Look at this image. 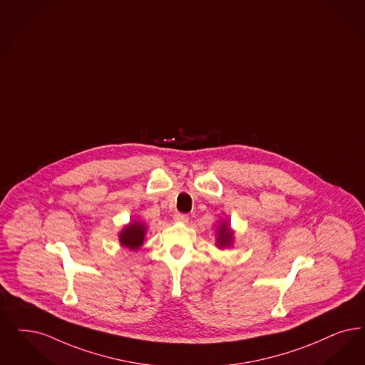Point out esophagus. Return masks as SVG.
Masks as SVG:
<instances>
[{
	"label": "esophagus",
	"mask_w": 365,
	"mask_h": 365,
	"mask_svg": "<svg viewBox=\"0 0 365 365\" xmlns=\"http://www.w3.org/2000/svg\"><path fill=\"white\" fill-rule=\"evenodd\" d=\"M174 220L176 222H187L189 216L185 215V213H176V215H174Z\"/></svg>",
	"instance_id": "1"
}]
</instances>
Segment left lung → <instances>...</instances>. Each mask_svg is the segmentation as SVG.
Masks as SVG:
<instances>
[{"label": "left lung", "instance_id": "left-lung-1", "mask_svg": "<svg viewBox=\"0 0 365 365\" xmlns=\"http://www.w3.org/2000/svg\"><path fill=\"white\" fill-rule=\"evenodd\" d=\"M235 242V231L231 228V224L228 220H221L217 224L216 230V247L222 248L231 247Z\"/></svg>", "mask_w": 365, "mask_h": 365}]
</instances>
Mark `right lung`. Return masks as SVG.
Instances as JSON below:
<instances>
[{
	"label": "right lung",
	"instance_id": "obj_1",
	"mask_svg": "<svg viewBox=\"0 0 365 365\" xmlns=\"http://www.w3.org/2000/svg\"><path fill=\"white\" fill-rule=\"evenodd\" d=\"M148 231L145 222L141 220H133L118 234V240L122 247L129 248L130 251H137L144 246L145 235Z\"/></svg>",
	"mask_w": 365,
	"mask_h": 365
}]
</instances>
